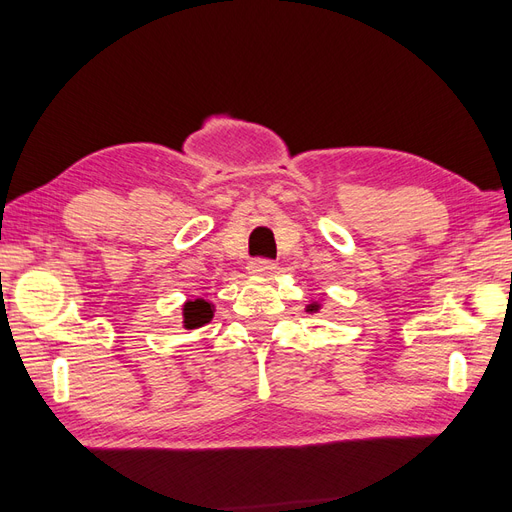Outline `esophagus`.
<instances>
[{
    "label": "esophagus",
    "instance_id": "1",
    "mask_svg": "<svg viewBox=\"0 0 512 512\" xmlns=\"http://www.w3.org/2000/svg\"><path fill=\"white\" fill-rule=\"evenodd\" d=\"M276 263L268 261V259H253L249 263V272L257 274V276H272L276 272Z\"/></svg>",
    "mask_w": 512,
    "mask_h": 512
}]
</instances>
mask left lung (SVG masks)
Segmentation results:
<instances>
[{
  "mask_svg": "<svg viewBox=\"0 0 512 512\" xmlns=\"http://www.w3.org/2000/svg\"><path fill=\"white\" fill-rule=\"evenodd\" d=\"M323 308V300H310V304H306V312H310V315H315V312H319Z\"/></svg>",
  "mask_w": 512,
  "mask_h": 512,
  "instance_id": "left-lung-1",
  "label": "left lung"
}]
</instances>
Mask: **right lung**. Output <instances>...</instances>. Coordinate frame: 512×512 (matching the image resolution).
<instances>
[{"label":"right lung","mask_w":512,"mask_h":512,"mask_svg":"<svg viewBox=\"0 0 512 512\" xmlns=\"http://www.w3.org/2000/svg\"><path fill=\"white\" fill-rule=\"evenodd\" d=\"M214 317V304L204 298L187 300L183 304V327L185 329H197L206 323H210Z\"/></svg>","instance_id":"1"}]
</instances>
